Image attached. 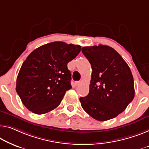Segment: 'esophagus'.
Here are the masks:
<instances>
[{
    "instance_id": "obj_1",
    "label": "esophagus",
    "mask_w": 149,
    "mask_h": 149,
    "mask_svg": "<svg viewBox=\"0 0 149 149\" xmlns=\"http://www.w3.org/2000/svg\"><path fill=\"white\" fill-rule=\"evenodd\" d=\"M81 84V81H75V85L76 86H79Z\"/></svg>"
}]
</instances>
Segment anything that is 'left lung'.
I'll return each mask as SVG.
<instances>
[{
  "label": "left lung",
  "instance_id": "8db88e82",
  "mask_svg": "<svg viewBox=\"0 0 149 149\" xmlns=\"http://www.w3.org/2000/svg\"><path fill=\"white\" fill-rule=\"evenodd\" d=\"M81 52L92 69L89 94L79 98L81 107L97 120L114 118L134 99V79L129 66L109 46L84 47Z\"/></svg>",
  "mask_w": 149,
  "mask_h": 149
}]
</instances>
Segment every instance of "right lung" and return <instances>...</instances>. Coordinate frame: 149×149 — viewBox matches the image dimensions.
<instances>
[{
	"mask_svg": "<svg viewBox=\"0 0 149 149\" xmlns=\"http://www.w3.org/2000/svg\"><path fill=\"white\" fill-rule=\"evenodd\" d=\"M81 51V46L55 41L30 53L18 74L16 91L29 110L37 114L57 108L65 92L72 88L68 63Z\"/></svg>",
	"mask_w": 149,
	"mask_h": 149,
	"instance_id": "add662e5",
	"label": "right lung"
}]
</instances>
